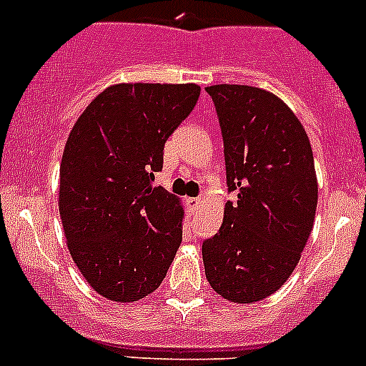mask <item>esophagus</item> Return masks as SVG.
<instances>
[{"label":"esophagus","mask_w":366,"mask_h":366,"mask_svg":"<svg viewBox=\"0 0 366 366\" xmlns=\"http://www.w3.org/2000/svg\"><path fill=\"white\" fill-rule=\"evenodd\" d=\"M186 202H187V207H189L191 210H197L202 204V198H187Z\"/></svg>","instance_id":"1"}]
</instances>
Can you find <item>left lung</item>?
<instances>
[{
  "instance_id": "8db88e82",
  "label": "left lung",
  "mask_w": 366,
  "mask_h": 366,
  "mask_svg": "<svg viewBox=\"0 0 366 366\" xmlns=\"http://www.w3.org/2000/svg\"><path fill=\"white\" fill-rule=\"evenodd\" d=\"M219 117L228 191L223 224L202 246L205 276L221 297L257 302L296 269L315 219L308 134L274 94L246 84L205 88Z\"/></svg>"
}]
</instances>
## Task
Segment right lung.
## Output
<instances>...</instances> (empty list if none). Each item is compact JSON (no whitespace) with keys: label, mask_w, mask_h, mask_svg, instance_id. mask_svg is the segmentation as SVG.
Segmentation results:
<instances>
[{"label":"right lung","mask_w":366,"mask_h":366,"mask_svg":"<svg viewBox=\"0 0 366 366\" xmlns=\"http://www.w3.org/2000/svg\"><path fill=\"white\" fill-rule=\"evenodd\" d=\"M194 83H118L88 104L60 164L58 209L74 264L92 289L139 301L164 280L180 241L184 209L154 187L166 139L193 112Z\"/></svg>","instance_id":"add662e5"}]
</instances>
